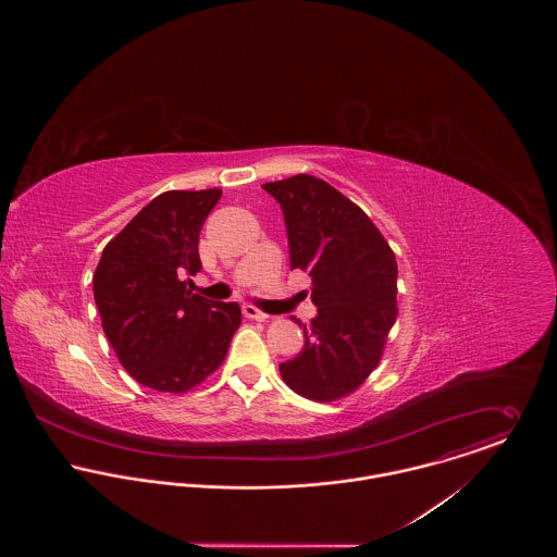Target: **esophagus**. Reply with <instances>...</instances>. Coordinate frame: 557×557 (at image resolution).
Masks as SVG:
<instances>
[{
  "label": "esophagus",
  "mask_w": 557,
  "mask_h": 557,
  "mask_svg": "<svg viewBox=\"0 0 557 557\" xmlns=\"http://www.w3.org/2000/svg\"><path fill=\"white\" fill-rule=\"evenodd\" d=\"M242 313H244V318L255 319V321H265V319L270 318V315H265L263 311H259V309H255V307H250V305H246V307L242 309Z\"/></svg>",
  "instance_id": "34e87169"
}]
</instances>
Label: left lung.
Wrapping results in <instances>:
<instances>
[{"instance_id":"1","label":"left lung","mask_w":557,"mask_h":557,"mask_svg":"<svg viewBox=\"0 0 557 557\" xmlns=\"http://www.w3.org/2000/svg\"><path fill=\"white\" fill-rule=\"evenodd\" d=\"M263 188L283 208L292 270L309 272L318 307L305 349L281 375L318 403L349 397L380 364L397 321L395 252L362 208L319 177L300 173Z\"/></svg>"}]
</instances>
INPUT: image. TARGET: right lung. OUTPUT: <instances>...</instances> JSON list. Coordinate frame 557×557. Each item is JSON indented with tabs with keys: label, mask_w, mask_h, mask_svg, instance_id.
Listing matches in <instances>:
<instances>
[{
	"label": "right lung",
	"mask_w": 557,
	"mask_h": 557,
	"mask_svg": "<svg viewBox=\"0 0 557 557\" xmlns=\"http://www.w3.org/2000/svg\"><path fill=\"white\" fill-rule=\"evenodd\" d=\"M223 190H166L115 238L94 272L102 330L128 375L182 395L225 360L242 323L238 302H212L186 283L201 270L199 232Z\"/></svg>",
	"instance_id": "obj_1"
}]
</instances>
